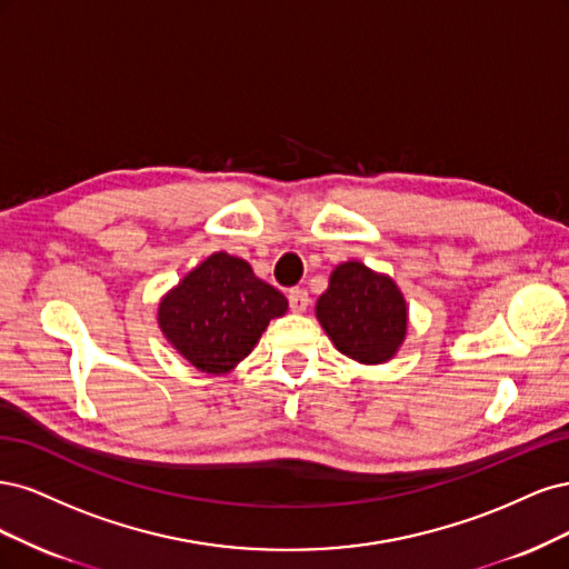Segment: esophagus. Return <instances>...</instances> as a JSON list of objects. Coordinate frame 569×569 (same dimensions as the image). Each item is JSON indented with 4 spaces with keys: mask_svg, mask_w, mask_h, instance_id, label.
<instances>
[{
    "mask_svg": "<svg viewBox=\"0 0 569 569\" xmlns=\"http://www.w3.org/2000/svg\"><path fill=\"white\" fill-rule=\"evenodd\" d=\"M288 305H290V309L292 311H305L307 307H309V296H307V290L305 288H292L290 292H288Z\"/></svg>",
    "mask_w": 569,
    "mask_h": 569,
    "instance_id": "obj_1",
    "label": "esophagus"
}]
</instances>
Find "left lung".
Wrapping results in <instances>:
<instances>
[{"instance_id": "obj_1", "label": "left lung", "mask_w": 569, "mask_h": 569, "mask_svg": "<svg viewBox=\"0 0 569 569\" xmlns=\"http://www.w3.org/2000/svg\"><path fill=\"white\" fill-rule=\"evenodd\" d=\"M317 317L338 350L361 363L392 359L407 333V302L399 288L361 262H345L331 273Z\"/></svg>"}]
</instances>
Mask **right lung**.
I'll return each instance as SVG.
<instances>
[{"label":"right lung","instance_id":"obj_1","mask_svg":"<svg viewBox=\"0 0 569 569\" xmlns=\"http://www.w3.org/2000/svg\"><path fill=\"white\" fill-rule=\"evenodd\" d=\"M286 309L283 292L254 277L246 260L214 252L164 296L158 323L196 369L227 373Z\"/></svg>","mask_w":569,"mask_h":569}]
</instances>
